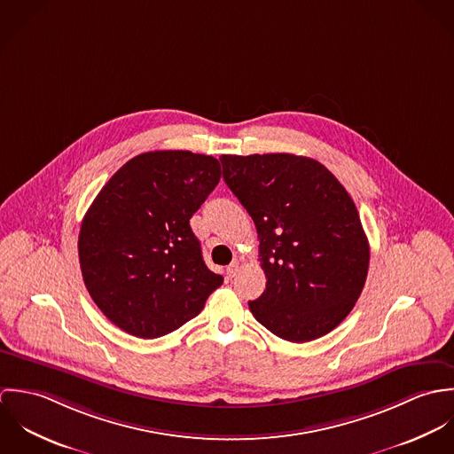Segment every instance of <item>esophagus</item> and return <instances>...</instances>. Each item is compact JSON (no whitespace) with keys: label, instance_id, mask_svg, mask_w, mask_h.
Returning a JSON list of instances; mask_svg holds the SVG:
<instances>
[{"label":"esophagus","instance_id":"1","mask_svg":"<svg viewBox=\"0 0 454 454\" xmlns=\"http://www.w3.org/2000/svg\"><path fill=\"white\" fill-rule=\"evenodd\" d=\"M239 270V262H232L229 267H227V278H234Z\"/></svg>","mask_w":454,"mask_h":454}]
</instances>
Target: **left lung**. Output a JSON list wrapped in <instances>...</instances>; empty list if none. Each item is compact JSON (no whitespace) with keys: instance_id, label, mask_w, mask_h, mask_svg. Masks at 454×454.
Returning a JSON list of instances; mask_svg holds the SVG:
<instances>
[{"instance_id":"obj_1","label":"left lung","mask_w":454,"mask_h":454,"mask_svg":"<svg viewBox=\"0 0 454 454\" xmlns=\"http://www.w3.org/2000/svg\"><path fill=\"white\" fill-rule=\"evenodd\" d=\"M223 180L259 234L265 290L255 320L290 342L340 324L365 285L369 241L356 206L315 159L292 153L222 155Z\"/></svg>"}]
</instances>
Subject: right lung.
I'll return each mask as SVG.
<instances>
[{"label":"right lung","mask_w":454,"mask_h":454,"mask_svg":"<svg viewBox=\"0 0 454 454\" xmlns=\"http://www.w3.org/2000/svg\"><path fill=\"white\" fill-rule=\"evenodd\" d=\"M220 182V162L187 150L132 157L87 209L78 257L103 315L155 339L195 318L223 278L202 260L191 218Z\"/></svg>","instance_id":"add662e5"}]
</instances>
